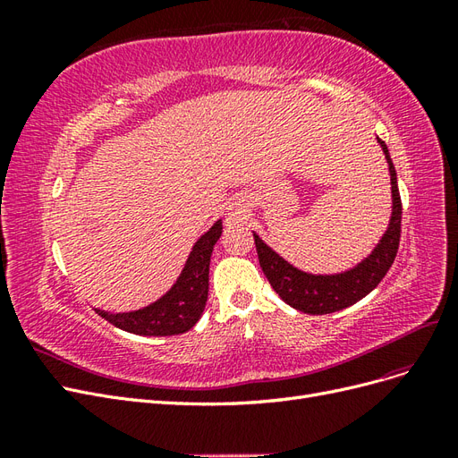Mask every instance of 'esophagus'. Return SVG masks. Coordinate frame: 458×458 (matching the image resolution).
I'll return each mask as SVG.
<instances>
[{
  "label": "esophagus",
  "instance_id": "obj_1",
  "mask_svg": "<svg viewBox=\"0 0 458 458\" xmlns=\"http://www.w3.org/2000/svg\"><path fill=\"white\" fill-rule=\"evenodd\" d=\"M244 212H246V210H244V204L241 202V199L231 202V216L241 217V216H244Z\"/></svg>",
  "mask_w": 458,
  "mask_h": 458
}]
</instances>
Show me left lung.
<instances>
[{
    "mask_svg": "<svg viewBox=\"0 0 458 458\" xmlns=\"http://www.w3.org/2000/svg\"><path fill=\"white\" fill-rule=\"evenodd\" d=\"M378 145L384 150L390 170L392 183V217L387 224L386 233L372 252L348 271L332 273V275H313L306 273L293 263H288L283 256L276 254L271 246L263 242L254 233V242L259 258V266L263 275L267 276L269 284L290 308L310 315L335 313L353 306L363 300L369 293L378 286L387 269L392 267L399 248L401 234V197L397 189V174L394 162L387 152L386 143L377 137Z\"/></svg>",
    "mask_w": 458,
    "mask_h": 458,
    "instance_id": "8db88e82",
    "label": "left lung"
}]
</instances>
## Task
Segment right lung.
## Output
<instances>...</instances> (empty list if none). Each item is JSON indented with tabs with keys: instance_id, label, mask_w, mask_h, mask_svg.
Returning <instances> with one entry per match:
<instances>
[{
	"instance_id": "right-lung-1",
	"label": "right lung",
	"mask_w": 458,
	"mask_h": 458,
	"mask_svg": "<svg viewBox=\"0 0 458 458\" xmlns=\"http://www.w3.org/2000/svg\"><path fill=\"white\" fill-rule=\"evenodd\" d=\"M221 219L208 229L192 246L185 261L182 275L177 276L174 286L157 301L148 303L147 308L110 313L95 310L108 323L140 336H174L183 335L197 325L200 318L206 300H208V275H210V258L214 244L221 237Z\"/></svg>"
}]
</instances>
